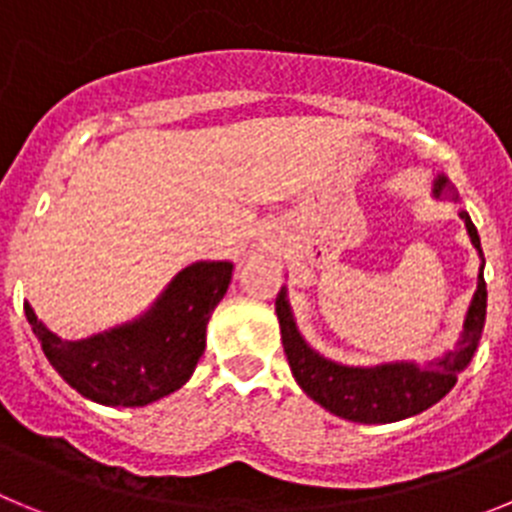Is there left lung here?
<instances>
[{
  "mask_svg": "<svg viewBox=\"0 0 512 512\" xmlns=\"http://www.w3.org/2000/svg\"><path fill=\"white\" fill-rule=\"evenodd\" d=\"M431 192L436 200L459 202V192L446 174H438L433 179ZM459 217L467 225L469 241L477 248L479 261H482L477 274V289H474L454 348H449L443 356L425 361V364L384 361V364L374 366H348L328 359L305 341L297 328L292 305H289L287 287L279 289L277 318L289 369H292L295 382L300 384V390L310 400L318 402L320 408L343 420H351V423H397V420L423 413L454 390L459 374L472 364L474 354H477L487 315L485 253H482L479 233L469 212L459 207Z\"/></svg>",
  "mask_w": 512,
  "mask_h": 512,
  "instance_id": "obj_1",
  "label": "left lung"
}]
</instances>
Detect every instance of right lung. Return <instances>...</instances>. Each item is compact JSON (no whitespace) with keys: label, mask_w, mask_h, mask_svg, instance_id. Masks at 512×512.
I'll list each match as a JSON object with an SVG mask.
<instances>
[{"label":"right lung","mask_w":512,"mask_h":512,"mask_svg":"<svg viewBox=\"0 0 512 512\" xmlns=\"http://www.w3.org/2000/svg\"><path fill=\"white\" fill-rule=\"evenodd\" d=\"M230 261L184 266L138 318L66 341L25 302L45 359L81 397L110 408H143L189 382L205 354L207 320L228 292Z\"/></svg>","instance_id":"obj_1"}]
</instances>
